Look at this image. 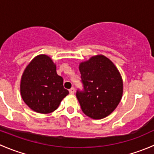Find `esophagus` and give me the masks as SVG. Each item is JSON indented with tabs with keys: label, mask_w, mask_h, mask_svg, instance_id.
<instances>
[{
	"label": "esophagus",
	"mask_w": 154,
	"mask_h": 154,
	"mask_svg": "<svg viewBox=\"0 0 154 154\" xmlns=\"http://www.w3.org/2000/svg\"><path fill=\"white\" fill-rule=\"evenodd\" d=\"M74 91H75V90H74V88H70V89H69V92H70V94H74Z\"/></svg>",
	"instance_id": "1"
}]
</instances>
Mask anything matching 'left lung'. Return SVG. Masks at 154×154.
<instances>
[{"label": "left lung", "instance_id": "obj_1", "mask_svg": "<svg viewBox=\"0 0 154 154\" xmlns=\"http://www.w3.org/2000/svg\"><path fill=\"white\" fill-rule=\"evenodd\" d=\"M83 90L76 92L82 111L93 119L111 114L120 103L123 82L119 70L103 55L94 56L80 65Z\"/></svg>", "mask_w": 154, "mask_h": 154}]
</instances>
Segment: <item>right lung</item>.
I'll return each mask as SVG.
<instances>
[{
    "instance_id": "1",
    "label": "right lung",
    "mask_w": 154,
    "mask_h": 154,
    "mask_svg": "<svg viewBox=\"0 0 154 154\" xmlns=\"http://www.w3.org/2000/svg\"><path fill=\"white\" fill-rule=\"evenodd\" d=\"M68 93L63 87V77L57 74L56 65L47 55L35 57L24 70L21 81V97L33 111L52 112Z\"/></svg>"
}]
</instances>
